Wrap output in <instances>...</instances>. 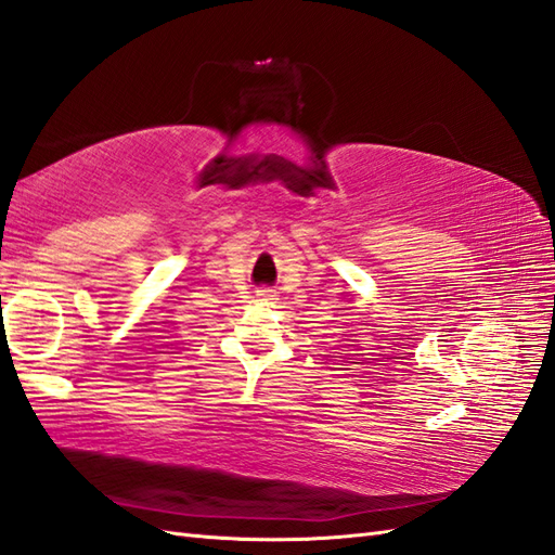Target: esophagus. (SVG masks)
Returning <instances> with one entry per match:
<instances>
[{"label": "esophagus", "instance_id": "obj_1", "mask_svg": "<svg viewBox=\"0 0 555 555\" xmlns=\"http://www.w3.org/2000/svg\"><path fill=\"white\" fill-rule=\"evenodd\" d=\"M258 297H260V300H267V302H276V300H279L276 293H274L272 288H260V291H258Z\"/></svg>", "mask_w": 555, "mask_h": 555}]
</instances>
